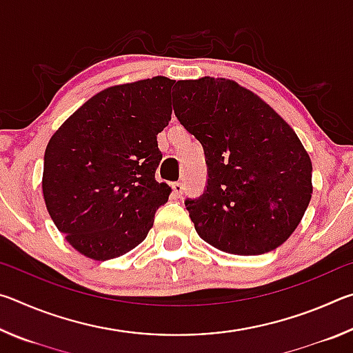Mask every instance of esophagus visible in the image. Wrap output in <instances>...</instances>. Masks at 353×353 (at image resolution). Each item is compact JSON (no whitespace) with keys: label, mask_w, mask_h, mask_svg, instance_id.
<instances>
[{"label":"esophagus","mask_w":353,"mask_h":353,"mask_svg":"<svg viewBox=\"0 0 353 353\" xmlns=\"http://www.w3.org/2000/svg\"><path fill=\"white\" fill-rule=\"evenodd\" d=\"M171 188H172V193H174L176 198H181L183 193V185L181 182H174L171 185Z\"/></svg>","instance_id":"1"}]
</instances>
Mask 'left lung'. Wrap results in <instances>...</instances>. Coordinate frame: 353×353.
Returning <instances> with one entry per match:
<instances>
[{"mask_svg":"<svg viewBox=\"0 0 353 353\" xmlns=\"http://www.w3.org/2000/svg\"><path fill=\"white\" fill-rule=\"evenodd\" d=\"M172 107L204 148L207 185L185 207L202 240L260 255L288 240L313 193L312 160L290 124L223 77L177 81Z\"/></svg>","mask_w":353,"mask_h":353,"instance_id":"left-lung-1","label":"left lung"}]
</instances>
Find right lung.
I'll return each mask as SVG.
<instances>
[{"label":"right lung","instance_id":"right-lung-1","mask_svg":"<svg viewBox=\"0 0 353 353\" xmlns=\"http://www.w3.org/2000/svg\"><path fill=\"white\" fill-rule=\"evenodd\" d=\"M176 81L109 87L81 105L45 151V204L77 252L105 261L145 240L171 188L155 181L157 134L171 119Z\"/></svg>","mask_w":353,"mask_h":353}]
</instances>
